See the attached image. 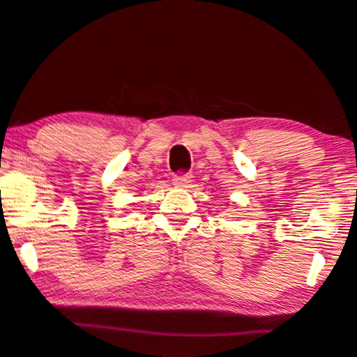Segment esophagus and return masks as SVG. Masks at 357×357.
I'll use <instances>...</instances> for the list:
<instances>
[{
    "instance_id": "esophagus-1",
    "label": "esophagus",
    "mask_w": 357,
    "mask_h": 357,
    "mask_svg": "<svg viewBox=\"0 0 357 357\" xmlns=\"http://www.w3.org/2000/svg\"><path fill=\"white\" fill-rule=\"evenodd\" d=\"M191 181H192V174H189V173L176 174L173 178V184L176 188H186Z\"/></svg>"
}]
</instances>
